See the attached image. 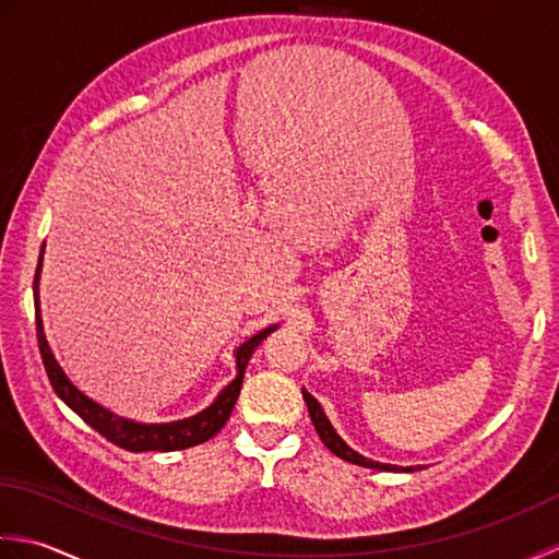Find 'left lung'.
<instances>
[{"mask_svg": "<svg viewBox=\"0 0 559 559\" xmlns=\"http://www.w3.org/2000/svg\"><path fill=\"white\" fill-rule=\"evenodd\" d=\"M304 393V401H306V407H309V415H311V423L318 431V437H321V441L328 447V451H333L337 459L343 461H349L355 465H364V468H373V471H405V473H413V468H397V465H391V463H379V461H371V459H364L361 453L352 451L347 443L340 439L337 431L333 429V425H330V419L325 417L321 403L316 401V397L309 393V391H301Z\"/></svg>", "mask_w": 559, "mask_h": 559, "instance_id": "8db88e82", "label": "left lung"}]
</instances>
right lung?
<instances>
[{"instance_id": "obj_1", "label": "right lung", "mask_w": 559, "mask_h": 559, "mask_svg": "<svg viewBox=\"0 0 559 559\" xmlns=\"http://www.w3.org/2000/svg\"><path fill=\"white\" fill-rule=\"evenodd\" d=\"M43 248H45V243H43ZM40 263H43V250L38 258L36 280H33V299H36L38 347H40V357L45 364V371H48L52 389L57 395L62 397L64 405L72 407L88 427H94L100 437H106L108 441H112L116 447H120L124 451H134V453H140V451H180V449L198 447V443L212 439L216 431L226 425V419H229V415H231L236 397H238V393H241L248 359L253 357L255 347L263 343L270 333H275L277 330V325L260 330L258 335L246 340V343L236 349V379L226 385V389L214 397V403L210 407H204L202 413L186 417V419H178V423H162V425L134 423V419L110 413V409H106L104 405H98L91 401V397H86L70 379H67V373L62 371L60 364H57L48 340H45V333H43L40 301H38V280H40V267H43Z\"/></svg>"}]
</instances>
